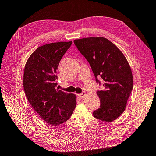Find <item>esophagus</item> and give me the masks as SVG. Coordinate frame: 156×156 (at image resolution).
<instances>
[{"instance_id":"34e87169","label":"esophagus","mask_w":156,"mask_h":156,"mask_svg":"<svg viewBox=\"0 0 156 156\" xmlns=\"http://www.w3.org/2000/svg\"><path fill=\"white\" fill-rule=\"evenodd\" d=\"M86 95H87V93H86L85 92H83L81 93V94H78V96H79L80 98H84V97L86 96Z\"/></svg>"}]
</instances>
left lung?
Segmentation results:
<instances>
[{
  "instance_id": "obj_1",
  "label": "left lung",
  "mask_w": 156,
  "mask_h": 156,
  "mask_svg": "<svg viewBox=\"0 0 156 156\" xmlns=\"http://www.w3.org/2000/svg\"><path fill=\"white\" fill-rule=\"evenodd\" d=\"M75 46L90 65L96 82L104 89L97 92L100 107L93 112L100 120L111 122L125 111L133 87L131 68L122 51L103 37L75 40Z\"/></svg>"
}]
</instances>
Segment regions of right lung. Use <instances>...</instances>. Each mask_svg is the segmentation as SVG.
<instances>
[{
  "mask_svg": "<svg viewBox=\"0 0 156 156\" xmlns=\"http://www.w3.org/2000/svg\"><path fill=\"white\" fill-rule=\"evenodd\" d=\"M72 41L45 44L37 48L27 61L23 75L26 97L47 123L57 126L66 122L76 107V96L56 90V69Z\"/></svg>",
  "mask_w": 156,
  "mask_h": 156,
  "instance_id": "obj_1",
  "label": "right lung"
}]
</instances>
